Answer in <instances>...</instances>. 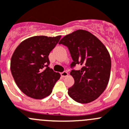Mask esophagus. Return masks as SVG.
Returning a JSON list of instances; mask_svg holds the SVG:
<instances>
[{
  "instance_id": "1",
  "label": "esophagus",
  "mask_w": 129,
  "mask_h": 129,
  "mask_svg": "<svg viewBox=\"0 0 129 129\" xmlns=\"http://www.w3.org/2000/svg\"><path fill=\"white\" fill-rule=\"evenodd\" d=\"M68 75H69V74H68V73L66 71H63L62 72V73H61V76H62V77H67Z\"/></svg>"
}]
</instances>
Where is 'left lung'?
Listing matches in <instances>:
<instances>
[{"label":"left lung","instance_id":"obj_1","mask_svg":"<svg viewBox=\"0 0 129 129\" xmlns=\"http://www.w3.org/2000/svg\"><path fill=\"white\" fill-rule=\"evenodd\" d=\"M59 44L69 49L72 67L82 66L80 70L71 72L75 83L68 89V94L81 104L93 102L104 92L109 81L111 59L107 49L96 36L83 29L67 35Z\"/></svg>","mask_w":129,"mask_h":129}]
</instances>
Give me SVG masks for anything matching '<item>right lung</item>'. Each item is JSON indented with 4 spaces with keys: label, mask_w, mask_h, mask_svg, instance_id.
Listing matches in <instances>:
<instances>
[{
    "label": "right lung",
    "mask_w": 129,
    "mask_h": 129,
    "mask_svg": "<svg viewBox=\"0 0 129 129\" xmlns=\"http://www.w3.org/2000/svg\"><path fill=\"white\" fill-rule=\"evenodd\" d=\"M61 35L35 36L25 39L16 48L10 68L14 80L23 93L33 99H42L52 92L60 74L49 67L48 56Z\"/></svg>",
    "instance_id": "add662e5"
}]
</instances>
